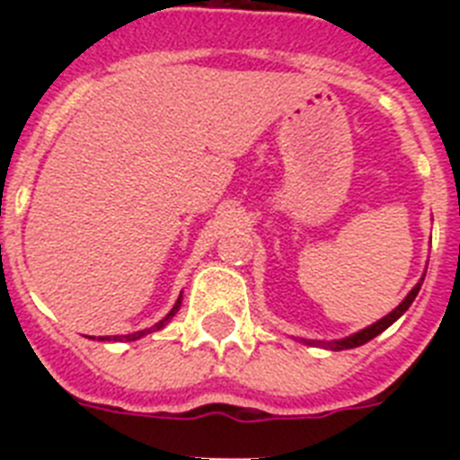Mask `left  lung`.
<instances>
[{
	"label": "left lung",
	"mask_w": 460,
	"mask_h": 460,
	"mask_svg": "<svg viewBox=\"0 0 460 460\" xmlns=\"http://www.w3.org/2000/svg\"><path fill=\"white\" fill-rule=\"evenodd\" d=\"M424 276H426V271H424ZM424 276H421L420 283H417V286H414L412 290L408 292V295H405L403 302L398 304V306L394 308L392 313H387L385 318L377 320V323L368 324V327L359 329V332H355V334L345 336V339H339V341H311V339H302V341H304V343H306V345H318V348H327V350H334V352H339V350H350V348H359V345L368 343V341L376 339L377 334H382L385 329L392 327V324L396 323V320L401 318V315H403L405 311H408L410 304L414 302V296L420 295L421 283H424Z\"/></svg>",
	"instance_id": "8db88e82"
}]
</instances>
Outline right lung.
<instances>
[{
    "instance_id": "1",
    "label": "right lung",
    "mask_w": 460,
    "mask_h": 460,
    "mask_svg": "<svg viewBox=\"0 0 460 460\" xmlns=\"http://www.w3.org/2000/svg\"><path fill=\"white\" fill-rule=\"evenodd\" d=\"M180 306H181V295H180V299H177V302H174V306H172V311L168 313V315H165L164 320H158L156 324H154V327H149V329H142V332H136V334H124V336H112V341H137V339H142V336H147V334H152V332H158V329H164L165 324L170 323V320L174 318V313L180 311ZM101 341H110V336H101Z\"/></svg>"
}]
</instances>
